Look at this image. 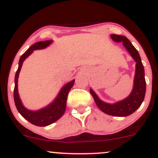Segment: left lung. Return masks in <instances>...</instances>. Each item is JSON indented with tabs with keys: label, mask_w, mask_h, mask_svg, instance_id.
Wrapping results in <instances>:
<instances>
[{
	"label": "left lung",
	"mask_w": 158,
	"mask_h": 158,
	"mask_svg": "<svg viewBox=\"0 0 158 158\" xmlns=\"http://www.w3.org/2000/svg\"><path fill=\"white\" fill-rule=\"evenodd\" d=\"M110 37L114 42H122L124 47L136 62L133 89L128 96L121 101L112 103V104L105 102L100 99L92 88H90L89 91L93 95L97 107L102 112L110 116L125 117L135 112L136 110L140 107L144 100L146 88L144 66L142 63L140 56L137 50L127 37L116 34H111Z\"/></svg>",
	"instance_id": "left-lung-1"
}]
</instances>
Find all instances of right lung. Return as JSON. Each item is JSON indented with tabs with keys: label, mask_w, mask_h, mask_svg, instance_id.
<instances>
[{
	"label": "right lung",
	"mask_w": 158,
	"mask_h": 158,
	"mask_svg": "<svg viewBox=\"0 0 158 158\" xmlns=\"http://www.w3.org/2000/svg\"><path fill=\"white\" fill-rule=\"evenodd\" d=\"M52 42L53 40H47L43 41V42H38L31 45L20 57L19 68H18L15 76L14 102H15V107H16L19 113L26 120H27L33 125L40 127H45L51 125L52 123L57 121L64 114L65 108H66V101L69 92L74 86V81H75L73 79L63 85V86L60 89L57 95L52 101V102H51L47 106L41 108L40 110H28L27 108L24 107V104H22L20 96H19V89H18V81H19V73H20L23 63L33 52V51L46 48L51 44H52Z\"/></svg>",
	"instance_id": "right-lung-1"
}]
</instances>
